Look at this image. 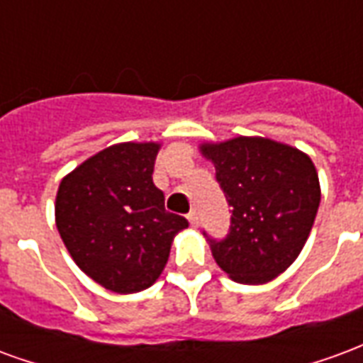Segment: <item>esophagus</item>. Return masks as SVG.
I'll return each mask as SVG.
<instances>
[{
    "label": "esophagus",
    "instance_id": "obj_1",
    "mask_svg": "<svg viewBox=\"0 0 363 363\" xmlns=\"http://www.w3.org/2000/svg\"><path fill=\"white\" fill-rule=\"evenodd\" d=\"M186 218H189L190 225H192V228H198V212L196 210H192V212H190Z\"/></svg>",
    "mask_w": 363,
    "mask_h": 363
}]
</instances>
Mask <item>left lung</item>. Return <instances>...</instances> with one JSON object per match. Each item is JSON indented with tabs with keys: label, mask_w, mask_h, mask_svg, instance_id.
I'll return each mask as SVG.
<instances>
[{
	"label": "left lung",
	"mask_w": 363,
	"mask_h": 363,
	"mask_svg": "<svg viewBox=\"0 0 363 363\" xmlns=\"http://www.w3.org/2000/svg\"><path fill=\"white\" fill-rule=\"evenodd\" d=\"M225 192L231 231L210 241L213 260L239 284L259 286L286 272L311 233L320 202L319 174L305 151L262 135L202 142Z\"/></svg>",
	"instance_id": "8db88e82"
}]
</instances>
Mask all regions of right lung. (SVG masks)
I'll list each match as a JSON object with an SVG mask.
<instances>
[{
	"label": "right lung",
	"mask_w": 363,
	"mask_h": 363,
	"mask_svg": "<svg viewBox=\"0 0 363 363\" xmlns=\"http://www.w3.org/2000/svg\"><path fill=\"white\" fill-rule=\"evenodd\" d=\"M161 142L104 147L62 179L56 228L82 272L114 294H138L165 270L171 245L189 221L165 210L153 184Z\"/></svg>",
	"instance_id": "right-lung-1"
}]
</instances>
